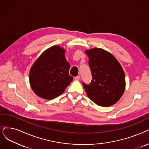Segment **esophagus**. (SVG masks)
I'll list each match as a JSON object with an SVG mask.
<instances>
[{"mask_svg": "<svg viewBox=\"0 0 149 149\" xmlns=\"http://www.w3.org/2000/svg\"><path fill=\"white\" fill-rule=\"evenodd\" d=\"M74 79L77 81H79L80 79V76H77L74 77Z\"/></svg>", "mask_w": 149, "mask_h": 149, "instance_id": "esophagus-1", "label": "esophagus"}]
</instances>
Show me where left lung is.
<instances>
[{
    "label": "left lung",
    "mask_w": 149,
    "mask_h": 149,
    "mask_svg": "<svg viewBox=\"0 0 149 149\" xmlns=\"http://www.w3.org/2000/svg\"><path fill=\"white\" fill-rule=\"evenodd\" d=\"M92 80L82 82L88 97L97 105L110 106L120 100L125 88V76L116 57L101 48L86 51Z\"/></svg>",
    "instance_id": "1"
}]
</instances>
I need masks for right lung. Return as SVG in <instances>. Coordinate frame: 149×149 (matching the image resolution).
I'll list each match as a JSON object with an SVG mask.
<instances>
[{
	"mask_svg": "<svg viewBox=\"0 0 149 149\" xmlns=\"http://www.w3.org/2000/svg\"><path fill=\"white\" fill-rule=\"evenodd\" d=\"M65 49L53 46L37 59L29 72L30 84L35 93L46 100L61 95L73 78L69 74L70 65Z\"/></svg>",
	"mask_w": 149,
	"mask_h": 149,
	"instance_id": "obj_1",
	"label": "right lung"
}]
</instances>
